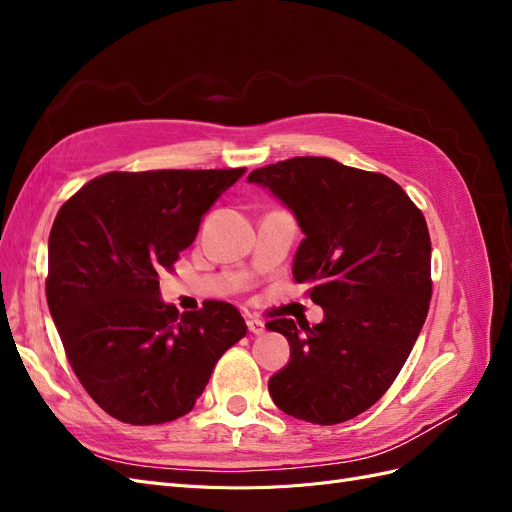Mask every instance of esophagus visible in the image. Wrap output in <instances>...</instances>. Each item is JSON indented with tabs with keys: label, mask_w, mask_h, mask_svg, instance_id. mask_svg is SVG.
<instances>
[{
	"label": "esophagus",
	"mask_w": 512,
	"mask_h": 512,
	"mask_svg": "<svg viewBox=\"0 0 512 512\" xmlns=\"http://www.w3.org/2000/svg\"><path fill=\"white\" fill-rule=\"evenodd\" d=\"M245 322H247V329H250V333H254V335L265 333V322H262V320H258L254 316H247Z\"/></svg>",
	"instance_id": "esophagus-1"
}]
</instances>
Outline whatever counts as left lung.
Segmentation results:
<instances>
[{
  "label": "left lung",
  "instance_id": "left-lung-1",
  "mask_svg": "<svg viewBox=\"0 0 512 512\" xmlns=\"http://www.w3.org/2000/svg\"><path fill=\"white\" fill-rule=\"evenodd\" d=\"M294 215L303 241L292 277L312 286L316 327L267 322L290 344L269 380L275 406L316 425L359 416L386 393L421 333L431 299V241L423 213L380 173L329 158H292L252 170Z\"/></svg>",
  "mask_w": 512,
  "mask_h": 512
}]
</instances>
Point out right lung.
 <instances>
[{"label": "right lung", "instance_id": "add662e5", "mask_svg": "<svg viewBox=\"0 0 512 512\" xmlns=\"http://www.w3.org/2000/svg\"><path fill=\"white\" fill-rule=\"evenodd\" d=\"M245 168L108 173L59 209L46 301L76 378L121 423L188 414L247 327L239 309L162 301L158 275L190 247L205 213Z\"/></svg>", "mask_w": 512, "mask_h": 512}]
</instances>
